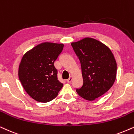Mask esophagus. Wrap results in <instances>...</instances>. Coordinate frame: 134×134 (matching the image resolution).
<instances>
[{"label":"esophagus","mask_w":134,"mask_h":134,"mask_svg":"<svg viewBox=\"0 0 134 134\" xmlns=\"http://www.w3.org/2000/svg\"><path fill=\"white\" fill-rule=\"evenodd\" d=\"M72 81V76H70V77H69V79L67 80V82L68 83H70Z\"/></svg>","instance_id":"1"}]
</instances>
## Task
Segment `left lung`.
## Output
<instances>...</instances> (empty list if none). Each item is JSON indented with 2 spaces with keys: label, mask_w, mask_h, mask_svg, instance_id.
<instances>
[{
  "label": "left lung",
  "mask_w": 134,
  "mask_h": 134,
  "mask_svg": "<svg viewBox=\"0 0 134 134\" xmlns=\"http://www.w3.org/2000/svg\"><path fill=\"white\" fill-rule=\"evenodd\" d=\"M82 67L83 83L76 91L81 97L93 101L107 92L116 78L117 64L110 49L95 39L85 38L72 43Z\"/></svg>",
  "instance_id": "1"
}]
</instances>
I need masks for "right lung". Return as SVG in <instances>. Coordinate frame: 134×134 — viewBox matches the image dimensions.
I'll use <instances>...</instances> for the list:
<instances>
[{"mask_svg":"<svg viewBox=\"0 0 134 134\" xmlns=\"http://www.w3.org/2000/svg\"><path fill=\"white\" fill-rule=\"evenodd\" d=\"M63 47V44L46 42L28 51L22 57L19 79L27 93L38 102L52 101L63 87L54 65Z\"/></svg>","mask_w":134,"mask_h":134,"instance_id":"right-lung-1","label":"right lung"}]
</instances>
